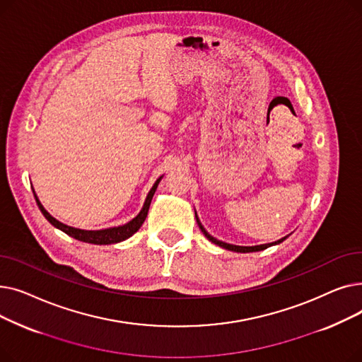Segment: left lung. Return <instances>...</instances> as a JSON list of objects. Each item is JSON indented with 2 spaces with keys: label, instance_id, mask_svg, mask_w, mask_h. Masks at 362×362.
<instances>
[{
  "label": "left lung",
  "instance_id": "obj_1",
  "mask_svg": "<svg viewBox=\"0 0 362 362\" xmlns=\"http://www.w3.org/2000/svg\"><path fill=\"white\" fill-rule=\"evenodd\" d=\"M195 218H197V223H198V226H199L201 232L205 235V238H206L208 240L213 242L214 245L221 246V248H224V250H227V251H233V252H242V254H245V252H257V251H262V250H267V248H270V246H273V245H279V243H281L284 239L289 238V235H288V236H284V238H281V239H279V240H276V242H272V243H262V245H255V246H239V245H232V243H226V242H223V240H218V239H216L214 236H211L210 233H208V232L204 229V226L201 224V221H199V218H198V216H197V211H195Z\"/></svg>",
  "mask_w": 362,
  "mask_h": 362
}]
</instances>
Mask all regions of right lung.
<instances>
[{
	"mask_svg": "<svg viewBox=\"0 0 362 362\" xmlns=\"http://www.w3.org/2000/svg\"><path fill=\"white\" fill-rule=\"evenodd\" d=\"M163 179V176H160L156 183L152 185V187L149 189V192L145 198V202H144V206L142 210L139 211V214L132 218L130 221H127L126 224H122V226H116V227H108V229H101V230H85V229H78V227H71V226H67L62 221H59L57 218H54L45 208L44 205L41 204L40 198H37V195L35 194L33 187V195H35V199H36V204L37 206H40L41 213L44 214V217L54 226L57 227V229L64 232L66 235L78 239L81 242H86V243H93V245H111V243H119V242H123L126 239H129L132 235H135L141 226L144 224L146 216H148V210H149V205H151V201H152V197H154L157 187H158V183L160 180Z\"/></svg>",
	"mask_w": 362,
	"mask_h": 362,
	"instance_id": "1",
	"label": "right lung"
}]
</instances>
